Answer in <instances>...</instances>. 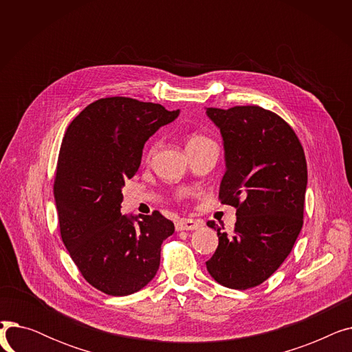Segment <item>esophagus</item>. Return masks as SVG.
I'll use <instances>...</instances> for the list:
<instances>
[{"instance_id": "esophagus-1", "label": "esophagus", "mask_w": 352, "mask_h": 352, "mask_svg": "<svg viewBox=\"0 0 352 352\" xmlns=\"http://www.w3.org/2000/svg\"><path fill=\"white\" fill-rule=\"evenodd\" d=\"M202 221L199 219H190V218H186V219H179L178 223L175 224V230L177 231H192V230H198L199 227H202Z\"/></svg>"}]
</instances>
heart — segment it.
<instances>
[{
  "instance_id": "1",
  "label": "heart",
  "mask_w": 352,
  "mask_h": 352,
  "mask_svg": "<svg viewBox=\"0 0 352 352\" xmlns=\"http://www.w3.org/2000/svg\"><path fill=\"white\" fill-rule=\"evenodd\" d=\"M206 141H208V138H207V137L201 135V134H194V135H191V137H190V140H188L187 145L199 144V142H206ZM157 148H158V142H157V141H154V142L150 145V148H148V151H146V158H151V157H154V154L157 153Z\"/></svg>"
}]
</instances>
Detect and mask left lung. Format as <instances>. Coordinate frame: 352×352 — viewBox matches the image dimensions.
<instances>
[{
	"instance_id": "8db88e82",
	"label": "left lung",
	"mask_w": 352,
	"mask_h": 352,
	"mask_svg": "<svg viewBox=\"0 0 352 352\" xmlns=\"http://www.w3.org/2000/svg\"><path fill=\"white\" fill-rule=\"evenodd\" d=\"M207 116L224 141L227 170L218 198L236 208L232 235L207 223L218 235L207 270L224 287L254 288L280 268L302 228L304 148L291 125L263 107L207 108Z\"/></svg>"
}]
</instances>
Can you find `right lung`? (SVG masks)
<instances>
[{
	"mask_svg": "<svg viewBox=\"0 0 352 352\" xmlns=\"http://www.w3.org/2000/svg\"><path fill=\"white\" fill-rule=\"evenodd\" d=\"M178 114L109 97L85 107L67 128L54 181L60 232L85 281L104 294H134L158 271L174 223L160 211L122 215L121 188L138 171L145 141Z\"/></svg>",
	"mask_w": 352,
	"mask_h": 352,
	"instance_id": "1",
	"label": "right lung"
}]
</instances>
